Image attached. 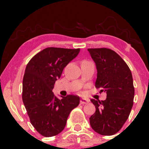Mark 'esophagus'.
Wrapping results in <instances>:
<instances>
[{"instance_id": "1", "label": "esophagus", "mask_w": 149, "mask_h": 149, "mask_svg": "<svg viewBox=\"0 0 149 149\" xmlns=\"http://www.w3.org/2000/svg\"><path fill=\"white\" fill-rule=\"evenodd\" d=\"M90 102V100H88V99H85V98H82L80 100V104H88Z\"/></svg>"}]
</instances>
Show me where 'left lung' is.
<instances>
[{
  "instance_id": "8db88e82",
  "label": "left lung",
  "mask_w": 149,
  "mask_h": 149,
  "mask_svg": "<svg viewBox=\"0 0 149 149\" xmlns=\"http://www.w3.org/2000/svg\"><path fill=\"white\" fill-rule=\"evenodd\" d=\"M97 70V88L107 92L105 100L91 102L96 111L90 118L92 129L105 136L115 134L126 122L133 106L134 88L130 68L115 51L89 48Z\"/></svg>"
}]
</instances>
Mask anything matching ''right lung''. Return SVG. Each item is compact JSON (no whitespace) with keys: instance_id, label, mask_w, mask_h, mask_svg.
<instances>
[{"instance_id":"1","label":"right lung","mask_w":149,"mask_h":149,"mask_svg":"<svg viewBox=\"0 0 149 149\" xmlns=\"http://www.w3.org/2000/svg\"><path fill=\"white\" fill-rule=\"evenodd\" d=\"M80 49L47 47L31 59L23 78L22 100L31 123L46 137L55 136L64 129L68 117L80 103L70 95L61 100L52 92L55 81Z\"/></svg>"}]
</instances>
